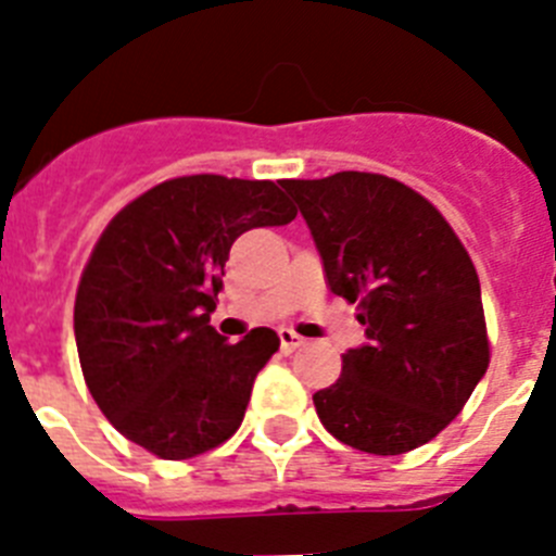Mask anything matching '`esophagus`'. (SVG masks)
<instances>
[{
    "instance_id": "34e87169",
    "label": "esophagus",
    "mask_w": 556,
    "mask_h": 556,
    "mask_svg": "<svg viewBox=\"0 0 556 556\" xmlns=\"http://www.w3.org/2000/svg\"><path fill=\"white\" fill-rule=\"evenodd\" d=\"M278 337H281L283 353H292V351H298L301 345H306V339H303L301 333H294L292 328H281V331H278Z\"/></svg>"
}]
</instances>
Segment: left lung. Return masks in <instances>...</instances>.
Masks as SVG:
<instances>
[{"label":"left lung","mask_w":556,"mask_h":556,"mask_svg":"<svg viewBox=\"0 0 556 556\" xmlns=\"http://www.w3.org/2000/svg\"><path fill=\"white\" fill-rule=\"evenodd\" d=\"M333 294L358 303L367 345L314 392L328 434L395 456L434 440L488 372L490 339L468 250L424 194L376 172L281 180Z\"/></svg>","instance_id":"obj_1"}]
</instances>
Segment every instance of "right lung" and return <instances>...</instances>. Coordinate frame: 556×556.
Returning a JSON list of instances; mask_svg holds the SVG:
<instances>
[{"mask_svg":"<svg viewBox=\"0 0 556 556\" xmlns=\"http://www.w3.org/2000/svg\"><path fill=\"white\" fill-rule=\"evenodd\" d=\"M298 217L273 180L186 175L127 203L97 239L75 298L86 387L113 429L161 459H191L242 426L281 339L211 326L230 244Z\"/></svg>","mask_w":556,"mask_h":556,"instance_id":"obj_1","label":"right lung"}]
</instances>
